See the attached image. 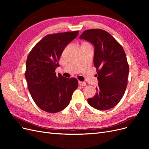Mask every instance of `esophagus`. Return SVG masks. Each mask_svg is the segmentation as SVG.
Returning <instances> with one entry per match:
<instances>
[{
  "mask_svg": "<svg viewBox=\"0 0 149 149\" xmlns=\"http://www.w3.org/2000/svg\"><path fill=\"white\" fill-rule=\"evenodd\" d=\"M78 84L79 86H84L86 85V83L85 82H82V81H79Z\"/></svg>",
  "mask_w": 149,
  "mask_h": 149,
  "instance_id": "1",
  "label": "esophagus"
}]
</instances>
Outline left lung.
<instances>
[{"label":"left lung","instance_id":"1","mask_svg":"<svg viewBox=\"0 0 149 149\" xmlns=\"http://www.w3.org/2000/svg\"><path fill=\"white\" fill-rule=\"evenodd\" d=\"M79 39L93 45L97 71V93L88 99V104L97 110L109 109L121 100L127 87L129 68L125 52L111 35L101 29L85 30Z\"/></svg>","mask_w":149,"mask_h":149}]
</instances>
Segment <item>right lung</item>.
I'll list each match as a JSON object with an SVG mask.
<instances>
[{"mask_svg":"<svg viewBox=\"0 0 149 149\" xmlns=\"http://www.w3.org/2000/svg\"><path fill=\"white\" fill-rule=\"evenodd\" d=\"M78 31L48 35L36 45L26 62L25 78L33 101L42 110L56 113L68 106L78 80L67 78L55 70L65 48Z\"/></svg>","mask_w":149,"mask_h":149,"instance_id":"add662e5","label":"right lung"}]
</instances>
